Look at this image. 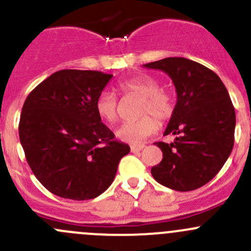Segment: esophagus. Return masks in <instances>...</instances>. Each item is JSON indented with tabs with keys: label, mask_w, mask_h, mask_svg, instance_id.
<instances>
[{
	"label": "esophagus",
	"mask_w": 251,
	"mask_h": 251,
	"mask_svg": "<svg viewBox=\"0 0 251 251\" xmlns=\"http://www.w3.org/2000/svg\"><path fill=\"white\" fill-rule=\"evenodd\" d=\"M144 147H146L144 144H132V146H131V151H133V153H136V151H141Z\"/></svg>",
	"instance_id": "esophagus-1"
}]
</instances>
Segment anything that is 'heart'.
<instances>
[{
  "mask_svg": "<svg viewBox=\"0 0 251 251\" xmlns=\"http://www.w3.org/2000/svg\"><path fill=\"white\" fill-rule=\"evenodd\" d=\"M123 95H137L142 97L141 116L137 120L125 121L116 128V137L128 143H140L156 132L159 120H166L174 111V100L165 88L159 87L158 80L148 75L125 78L118 83ZM96 113L102 120L114 123L118 119V100L110 91H102L95 102Z\"/></svg>",
  "mask_w": 251,
  "mask_h": 251,
  "instance_id": "b5f03b06",
  "label": "heart"
}]
</instances>
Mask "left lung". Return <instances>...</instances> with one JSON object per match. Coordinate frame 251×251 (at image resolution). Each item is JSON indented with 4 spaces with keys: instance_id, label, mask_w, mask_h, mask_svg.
<instances>
[{
    "instance_id": "1",
    "label": "left lung",
    "mask_w": 251,
    "mask_h": 251,
    "mask_svg": "<svg viewBox=\"0 0 251 251\" xmlns=\"http://www.w3.org/2000/svg\"><path fill=\"white\" fill-rule=\"evenodd\" d=\"M143 67L166 73L177 93L164 132L176 138L156 142L163 160L151 175L175 191L199 188L216 176L233 148L235 111L228 91L212 70L187 58H164Z\"/></svg>"
}]
</instances>
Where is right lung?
<instances>
[{
    "label": "right lung",
    "mask_w": 251,
    "mask_h": 251,
    "mask_svg": "<svg viewBox=\"0 0 251 251\" xmlns=\"http://www.w3.org/2000/svg\"><path fill=\"white\" fill-rule=\"evenodd\" d=\"M111 77L95 70H59L25 100L20 143L36 178L55 196L73 201L100 196L130 151L96 113V98Z\"/></svg>",
    "instance_id": "obj_1"
}]
</instances>
